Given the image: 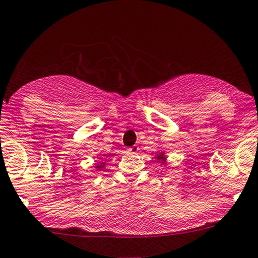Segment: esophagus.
<instances>
[{
  "instance_id": "1",
  "label": "esophagus",
  "mask_w": 258,
  "mask_h": 258,
  "mask_svg": "<svg viewBox=\"0 0 258 258\" xmlns=\"http://www.w3.org/2000/svg\"><path fill=\"white\" fill-rule=\"evenodd\" d=\"M138 151H140V148H138V145H134V146H132V148L128 149L129 153H137Z\"/></svg>"
}]
</instances>
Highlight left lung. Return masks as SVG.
<instances>
[{
	"label": "left lung",
	"instance_id": "8db88e82",
	"mask_svg": "<svg viewBox=\"0 0 258 258\" xmlns=\"http://www.w3.org/2000/svg\"><path fill=\"white\" fill-rule=\"evenodd\" d=\"M154 158L158 160V162H160L161 165H166L167 164V157H166V154L164 151L161 152H157L156 156H154Z\"/></svg>",
	"mask_w": 258,
	"mask_h": 258
}]
</instances>
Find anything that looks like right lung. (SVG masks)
Returning a JSON list of instances; mask_svg holds the SVG:
<instances>
[{
  "label": "right lung",
  "mask_w": 258,
  "mask_h": 258,
  "mask_svg": "<svg viewBox=\"0 0 258 258\" xmlns=\"http://www.w3.org/2000/svg\"><path fill=\"white\" fill-rule=\"evenodd\" d=\"M105 166H106V164H105V162H100V164H97L96 165V168L97 169H99V170H101V169H104L105 168Z\"/></svg>",
  "instance_id": "obj_1"
}]
</instances>
